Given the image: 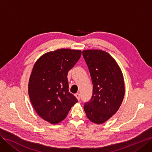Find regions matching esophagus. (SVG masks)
I'll use <instances>...</instances> for the list:
<instances>
[{
    "label": "esophagus",
    "mask_w": 152,
    "mask_h": 152,
    "mask_svg": "<svg viewBox=\"0 0 152 152\" xmlns=\"http://www.w3.org/2000/svg\"><path fill=\"white\" fill-rule=\"evenodd\" d=\"M75 95L76 98L78 100H80V94L79 93H76Z\"/></svg>",
    "instance_id": "34e87169"
}]
</instances>
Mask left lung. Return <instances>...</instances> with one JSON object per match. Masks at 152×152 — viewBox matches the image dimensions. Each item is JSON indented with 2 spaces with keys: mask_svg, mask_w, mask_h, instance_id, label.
I'll list each match as a JSON object with an SVG mask.
<instances>
[{
  "mask_svg": "<svg viewBox=\"0 0 152 152\" xmlns=\"http://www.w3.org/2000/svg\"><path fill=\"white\" fill-rule=\"evenodd\" d=\"M83 56L90 73L93 94L84 104L88 118L102 124L119 109L125 95L124 80L115 60L102 50H85Z\"/></svg>",
  "mask_w": 152,
  "mask_h": 152,
  "instance_id": "8db88e82",
  "label": "left lung"
}]
</instances>
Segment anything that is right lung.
<instances>
[{"label":"right lung","mask_w":152,"mask_h":152,"mask_svg":"<svg viewBox=\"0 0 152 152\" xmlns=\"http://www.w3.org/2000/svg\"><path fill=\"white\" fill-rule=\"evenodd\" d=\"M81 56L80 50L60 49L41 56L33 67L28 92L37 113L51 124L63 121L78 101L69 92L67 72Z\"/></svg>","instance_id":"add662e5"}]
</instances>
